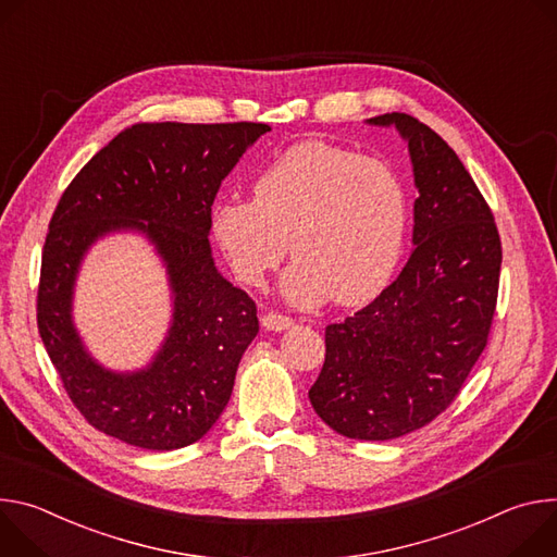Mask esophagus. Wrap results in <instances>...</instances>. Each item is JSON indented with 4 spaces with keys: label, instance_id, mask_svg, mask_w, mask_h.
Masks as SVG:
<instances>
[{
    "label": "esophagus",
    "instance_id": "34e87169",
    "mask_svg": "<svg viewBox=\"0 0 557 557\" xmlns=\"http://www.w3.org/2000/svg\"><path fill=\"white\" fill-rule=\"evenodd\" d=\"M261 323H263V327L274 330V332H281V330H287V327L294 325V321H292L289 317L278 314V312H268V314H263Z\"/></svg>",
    "mask_w": 557,
    "mask_h": 557
}]
</instances>
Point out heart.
Here are the masks:
<instances>
[{
	"mask_svg": "<svg viewBox=\"0 0 557 557\" xmlns=\"http://www.w3.org/2000/svg\"><path fill=\"white\" fill-rule=\"evenodd\" d=\"M212 230L234 274L259 285L289 252L283 292L296 305H356L389 281L407 232V193L383 159L305 141L255 181V199L216 201Z\"/></svg>",
	"mask_w": 557,
	"mask_h": 557,
	"instance_id": "obj_1",
	"label": "heart"
}]
</instances>
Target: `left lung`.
Returning a JSON list of instances; mask_svg holds the SVG:
<instances>
[{
	"instance_id": "1",
	"label": "left lung",
	"mask_w": 557,
	"mask_h": 557,
	"mask_svg": "<svg viewBox=\"0 0 557 557\" xmlns=\"http://www.w3.org/2000/svg\"><path fill=\"white\" fill-rule=\"evenodd\" d=\"M369 123H394L409 144L416 247L372 302L325 327L310 400L341 436L392 441L443 413L484 351L503 243L475 181L441 135L405 112Z\"/></svg>"
}]
</instances>
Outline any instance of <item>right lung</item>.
<instances>
[{
	"label": "right lung",
	"mask_w": 557,
	"mask_h": 557,
	"mask_svg": "<svg viewBox=\"0 0 557 557\" xmlns=\"http://www.w3.org/2000/svg\"><path fill=\"white\" fill-rule=\"evenodd\" d=\"M265 123H137L69 183L44 243L37 327L69 398L103 434L172 451L203 438L225 409L243 351L259 334L257 302L227 283L210 255L212 203ZM144 228L169 263L175 321L139 375L106 373L70 321L78 261L101 233Z\"/></svg>",
	"instance_id": "add662e5"
}]
</instances>
